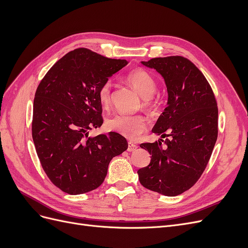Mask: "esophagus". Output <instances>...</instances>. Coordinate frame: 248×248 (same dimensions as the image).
Here are the masks:
<instances>
[{
  "label": "esophagus",
  "mask_w": 248,
  "mask_h": 248,
  "mask_svg": "<svg viewBox=\"0 0 248 248\" xmlns=\"http://www.w3.org/2000/svg\"><path fill=\"white\" fill-rule=\"evenodd\" d=\"M138 149V146L136 145V144H133V142H131V141H129L128 142V151L129 152H133V151H136V150Z\"/></svg>",
  "instance_id": "esophagus-1"
}]
</instances>
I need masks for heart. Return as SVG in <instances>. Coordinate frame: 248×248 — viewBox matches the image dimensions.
Segmentation results:
<instances>
[{
    "mask_svg": "<svg viewBox=\"0 0 248 248\" xmlns=\"http://www.w3.org/2000/svg\"><path fill=\"white\" fill-rule=\"evenodd\" d=\"M127 81L142 98V107L148 110L156 108L158 101L153 96L156 91L154 78L144 69H134L126 77ZM111 81L106 80L98 90V97L103 106H108L111 99ZM148 120L145 116L116 115L108 120L107 126L111 131L118 132L123 137L134 139L148 128Z\"/></svg>",
    "mask_w": 248,
    "mask_h": 248,
    "instance_id": "obj_1",
    "label": "heart"
}]
</instances>
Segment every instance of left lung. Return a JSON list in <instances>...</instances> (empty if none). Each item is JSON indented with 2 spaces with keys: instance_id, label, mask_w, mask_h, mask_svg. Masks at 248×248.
Returning <instances> with one entry per match:
<instances>
[{
  "instance_id": "8db88e82",
  "label": "left lung",
  "mask_w": 248,
  "mask_h": 248,
  "mask_svg": "<svg viewBox=\"0 0 248 248\" xmlns=\"http://www.w3.org/2000/svg\"><path fill=\"white\" fill-rule=\"evenodd\" d=\"M141 63L166 81L168 107L153 132L168 139L140 145L151 161L138 170L139 180L152 191L179 196L197 183L211 157L218 134L216 98L204 74L187 58L170 56Z\"/></svg>"
}]
</instances>
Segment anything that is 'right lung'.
<instances>
[{
	"mask_svg": "<svg viewBox=\"0 0 248 248\" xmlns=\"http://www.w3.org/2000/svg\"><path fill=\"white\" fill-rule=\"evenodd\" d=\"M126 60L88 48L69 51L51 67L36 90L32 137L41 167L51 183L68 194L99 187L109 161L128 148L121 134L89 137L103 123L98 90Z\"/></svg>",
	"mask_w": 248,
	"mask_h": 248,
	"instance_id": "add662e5",
	"label": "right lung"
}]
</instances>
